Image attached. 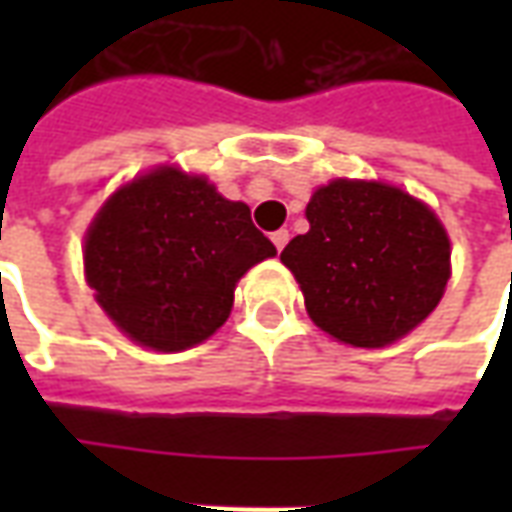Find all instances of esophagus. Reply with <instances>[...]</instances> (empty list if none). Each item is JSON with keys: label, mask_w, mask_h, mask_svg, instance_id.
<instances>
[{"label": "esophagus", "mask_w": 512, "mask_h": 512, "mask_svg": "<svg viewBox=\"0 0 512 512\" xmlns=\"http://www.w3.org/2000/svg\"><path fill=\"white\" fill-rule=\"evenodd\" d=\"M288 238H290L288 230H277V233H271V241H274V246H277V252H282V249H285Z\"/></svg>", "instance_id": "1"}]
</instances>
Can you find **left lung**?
<instances>
[{"mask_svg": "<svg viewBox=\"0 0 512 512\" xmlns=\"http://www.w3.org/2000/svg\"><path fill=\"white\" fill-rule=\"evenodd\" d=\"M310 230L282 249L307 312L340 343L381 348L436 310L450 238L425 202L378 180L337 178L312 194Z\"/></svg>", "mask_w": 512, "mask_h": 512, "instance_id": "8db88e82", "label": "left lung"}]
</instances>
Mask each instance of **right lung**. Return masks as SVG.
Listing matches in <instances>:
<instances>
[{"label": "right lung", "mask_w": 512, "mask_h": 512, "mask_svg": "<svg viewBox=\"0 0 512 512\" xmlns=\"http://www.w3.org/2000/svg\"><path fill=\"white\" fill-rule=\"evenodd\" d=\"M277 255L249 205L224 200L202 175L158 167L104 202L84 235L95 301L134 343L186 351L233 310L235 282Z\"/></svg>", "instance_id": "obj_1"}]
</instances>
